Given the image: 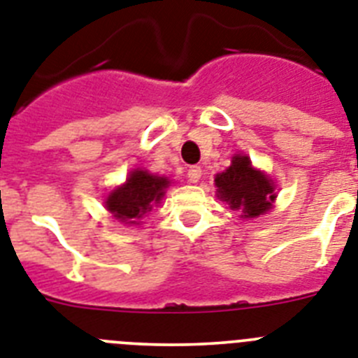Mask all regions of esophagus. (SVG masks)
<instances>
[{
	"label": "esophagus",
	"instance_id": "1",
	"mask_svg": "<svg viewBox=\"0 0 358 358\" xmlns=\"http://www.w3.org/2000/svg\"><path fill=\"white\" fill-rule=\"evenodd\" d=\"M187 178H189V182H191V183L200 182V178H201V167H200V166H192V167H189V171H187Z\"/></svg>",
	"mask_w": 358,
	"mask_h": 358
}]
</instances>
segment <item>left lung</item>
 Wrapping results in <instances>:
<instances>
[{"instance_id":"obj_1","label":"left lung","mask_w":358,"mask_h":358,"mask_svg":"<svg viewBox=\"0 0 358 358\" xmlns=\"http://www.w3.org/2000/svg\"><path fill=\"white\" fill-rule=\"evenodd\" d=\"M216 194L241 217H257L272 209L275 187L268 176L254 169L247 155L232 157L229 169L216 175Z\"/></svg>"}]
</instances>
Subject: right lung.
I'll return each mask as SVG.
<instances>
[{"mask_svg": "<svg viewBox=\"0 0 358 358\" xmlns=\"http://www.w3.org/2000/svg\"><path fill=\"white\" fill-rule=\"evenodd\" d=\"M169 183V178L166 176L151 175L144 169L131 171L126 183L108 194L106 209L119 222L127 223V225H138L136 220H141L155 205L160 203Z\"/></svg>", "mask_w": 358, "mask_h": 358, "instance_id": "add662e5", "label": "right lung"}]
</instances>
